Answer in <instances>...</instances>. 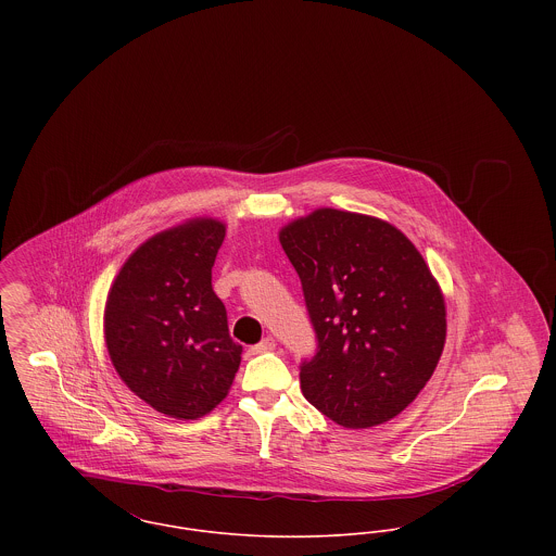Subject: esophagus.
<instances>
[{
    "label": "esophagus",
    "instance_id": "esophagus-1",
    "mask_svg": "<svg viewBox=\"0 0 556 556\" xmlns=\"http://www.w3.org/2000/svg\"><path fill=\"white\" fill-rule=\"evenodd\" d=\"M274 349H276V340H274L271 336H267V338H263L258 344L250 346V353H252V355H258V353H269V351H274Z\"/></svg>",
    "mask_w": 556,
    "mask_h": 556
}]
</instances>
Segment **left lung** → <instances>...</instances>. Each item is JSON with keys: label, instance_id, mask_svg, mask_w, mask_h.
Wrapping results in <instances>:
<instances>
[{"label": "left lung", "instance_id": "obj_1", "mask_svg": "<svg viewBox=\"0 0 556 556\" xmlns=\"http://www.w3.org/2000/svg\"><path fill=\"white\" fill-rule=\"evenodd\" d=\"M280 243L317 333L300 366L304 396L344 428L390 421L445 344V300L424 256L390 223L331 207L289 223Z\"/></svg>", "mask_w": 556, "mask_h": 556}]
</instances>
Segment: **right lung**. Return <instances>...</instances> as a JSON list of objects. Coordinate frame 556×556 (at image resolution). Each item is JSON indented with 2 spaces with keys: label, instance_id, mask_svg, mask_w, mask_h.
I'll list each match as a JSON object with an SVG mask.
<instances>
[{
  "label": "right lung",
  "instance_id": "1",
  "mask_svg": "<svg viewBox=\"0 0 556 556\" xmlns=\"http://www.w3.org/2000/svg\"><path fill=\"white\" fill-rule=\"evenodd\" d=\"M225 225L194 218L141 243L115 276L104 340L122 381L152 408L197 419L233 386L241 346L229 336L212 267Z\"/></svg>",
  "mask_w": 556,
  "mask_h": 556
}]
</instances>
